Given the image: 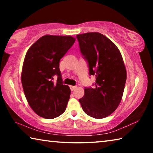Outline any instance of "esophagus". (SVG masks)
<instances>
[{
    "mask_svg": "<svg viewBox=\"0 0 153 153\" xmlns=\"http://www.w3.org/2000/svg\"><path fill=\"white\" fill-rule=\"evenodd\" d=\"M70 88H71V91H74V90H75L77 88V86H70Z\"/></svg>",
    "mask_w": 153,
    "mask_h": 153,
    "instance_id": "34e87169",
    "label": "esophagus"
}]
</instances>
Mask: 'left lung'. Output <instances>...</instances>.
I'll return each instance as SVG.
<instances>
[{"instance_id":"obj_1","label":"left lung","mask_w":153,"mask_h":153,"mask_svg":"<svg viewBox=\"0 0 153 153\" xmlns=\"http://www.w3.org/2000/svg\"><path fill=\"white\" fill-rule=\"evenodd\" d=\"M77 38L88 62L90 75L96 76L95 87L85 88L79 102L88 115L107 117L117 109L123 97L127 78L123 57L117 46L102 33H82Z\"/></svg>"}]
</instances>
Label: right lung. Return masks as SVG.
<instances>
[{"instance_id":"right-lung-1","label":"right lung","mask_w":153,"mask_h":153,"mask_svg":"<svg viewBox=\"0 0 153 153\" xmlns=\"http://www.w3.org/2000/svg\"><path fill=\"white\" fill-rule=\"evenodd\" d=\"M75 41L71 36L45 35L27 51L21 79L28 104L41 117H57L66 109L71 90L62 84L59 61ZM55 74L58 76L56 83Z\"/></svg>"}]
</instances>
